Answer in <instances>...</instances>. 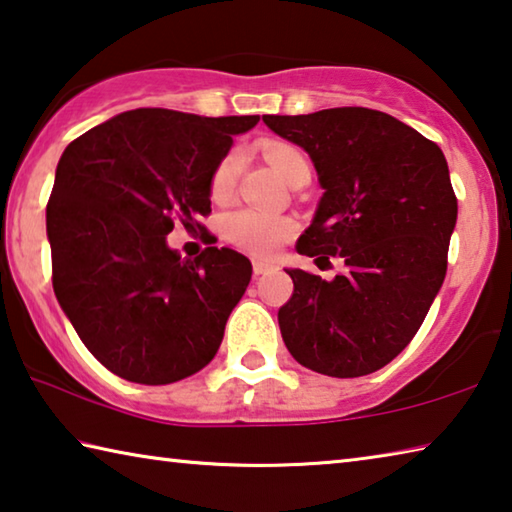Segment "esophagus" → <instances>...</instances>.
Instances as JSON below:
<instances>
[{"mask_svg": "<svg viewBox=\"0 0 512 512\" xmlns=\"http://www.w3.org/2000/svg\"><path fill=\"white\" fill-rule=\"evenodd\" d=\"M266 271H271V264L262 262V259H255V262H253V273L255 275H264Z\"/></svg>", "mask_w": 512, "mask_h": 512, "instance_id": "obj_1", "label": "esophagus"}]
</instances>
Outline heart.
Returning <instances> with one entry per match:
<instances>
[{"label": "heart", "instance_id": "obj_1", "mask_svg": "<svg viewBox=\"0 0 512 512\" xmlns=\"http://www.w3.org/2000/svg\"><path fill=\"white\" fill-rule=\"evenodd\" d=\"M266 160L273 164V169L280 176L291 183L293 176L298 171L309 169V162L305 153L291 144H273L266 149ZM241 171V153L232 149L216 162V167L210 176V194L216 201H223L225 196H230L232 187L237 183V176ZM296 225L287 216H275L253 210V207H239L223 216L221 232L225 241H230L232 246L246 250L250 255L268 257L273 250L287 241Z\"/></svg>", "mask_w": 512, "mask_h": 512}]
</instances>
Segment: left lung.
<instances>
[{
  "mask_svg": "<svg viewBox=\"0 0 512 512\" xmlns=\"http://www.w3.org/2000/svg\"><path fill=\"white\" fill-rule=\"evenodd\" d=\"M264 124L311 155L325 189L296 250L345 262L332 282L289 271L293 293L277 311L284 345L320 375H370L411 343L443 287L458 212L445 155L400 119L359 106Z\"/></svg>",
  "mask_w": 512,
  "mask_h": 512,
  "instance_id": "left-lung-1",
  "label": "left lung"
}]
</instances>
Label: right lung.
<instances>
[{
    "label": "right lung",
    "mask_w": 512,
    "mask_h": 512,
    "mask_svg": "<svg viewBox=\"0 0 512 512\" xmlns=\"http://www.w3.org/2000/svg\"><path fill=\"white\" fill-rule=\"evenodd\" d=\"M257 121L137 108L60 158L47 203L51 282L85 348L117 377L173 384L219 350L253 266L207 230L204 253L180 260L166 235L176 222L205 229L216 162Z\"/></svg>",
    "instance_id": "obj_1"
}]
</instances>
